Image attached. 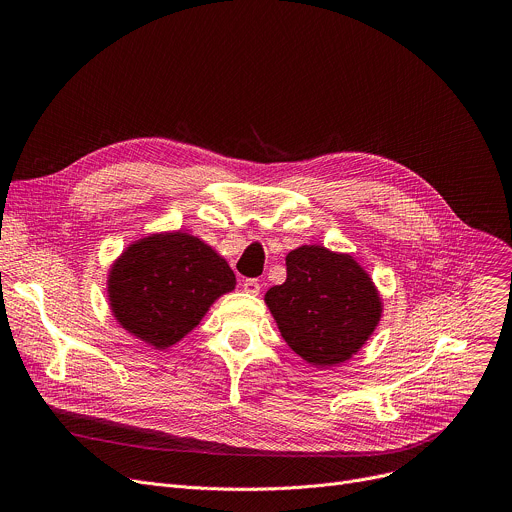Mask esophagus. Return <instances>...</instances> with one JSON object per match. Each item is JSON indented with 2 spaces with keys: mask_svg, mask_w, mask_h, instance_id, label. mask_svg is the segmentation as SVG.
<instances>
[{
  "mask_svg": "<svg viewBox=\"0 0 512 512\" xmlns=\"http://www.w3.org/2000/svg\"><path fill=\"white\" fill-rule=\"evenodd\" d=\"M243 289L247 291V294L257 296V294H259V289H261V285H259V281H257V279H243Z\"/></svg>",
  "mask_w": 512,
  "mask_h": 512,
  "instance_id": "34e87169",
  "label": "esophagus"
}]
</instances>
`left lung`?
Here are the masks:
<instances>
[{
    "mask_svg": "<svg viewBox=\"0 0 512 512\" xmlns=\"http://www.w3.org/2000/svg\"><path fill=\"white\" fill-rule=\"evenodd\" d=\"M287 277L265 302L283 340L318 369L348 360L381 320V298L350 255L304 245L285 257Z\"/></svg>",
    "mask_w": 512,
    "mask_h": 512,
    "instance_id": "8db88e82",
    "label": "left lung"
}]
</instances>
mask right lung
<instances>
[{"mask_svg":"<svg viewBox=\"0 0 512 512\" xmlns=\"http://www.w3.org/2000/svg\"><path fill=\"white\" fill-rule=\"evenodd\" d=\"M235 273L198 237L162 233L123 251L109 273L117 322L164 350L198 326L210 304L235 289Z\"/></svg>","mask_w":512,"mask_h":512,"instance_id":"1","label":"right lung"}]
</instances>
